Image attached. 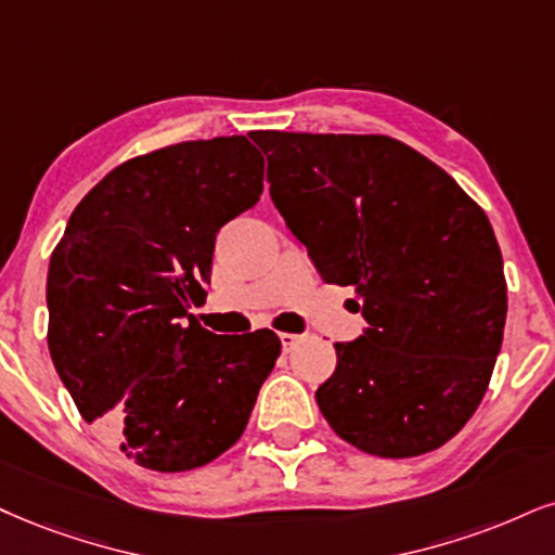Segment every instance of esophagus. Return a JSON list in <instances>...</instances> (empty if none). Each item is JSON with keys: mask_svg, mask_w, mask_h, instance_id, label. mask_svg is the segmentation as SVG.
I'll list each match as a JSON object with an SVG mask.
<instances>
[{"mask_svg": "<svg viewBox=\"0 0 555 555\" xmlns=\"http://www.w3.org/2000/svg\"><path fill=\"white\" fill-rule=\"evenodd\" d=\"M280 341H283V350H285V352H291L293 347H296L298 341H300V337H298V334L285 332V334H280Z\"/></svg>", "mask_w": 555, "mask_h": 555, "instance_id": "obj_1", "label": "esophagus"}]
</instances>
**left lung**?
Here are the masks:
<instances>
[{
	"instance_id": "1",
	"label": "left lung",
	"mask_w": 555,
	"mask_h": 555,
	"mask_svg": "<svg viewBox=\"0 0 555 555\" xmlns=\"http://www.w3.org/2000/svg\"><path fill=\"white\" fill-rule=\"evenodd\" d=\"M270 195L324 283L352 285L367 330L337 341L317 403L378 457L437 450L487 393L507 280L487 214L391 135L255 131Z\"/></svg>"
}]
</instances>
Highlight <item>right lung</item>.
<instances>
[{"instance_id": "obj_1", "label": "right lung", "mask_w": 555, "mask_h": 555, "mask_svg": "<svg viewBox=\"0 0 555 555\" xmlns=\"http://www.w3.org/2000/svg\"><path fill=\"white\" fill-rule=\"evenodd\" d=\"M246 135L182 141L105 175L48 264V350L79 414L143 468L193 470L242 437L280 339L218 337L205 300L216 234L262 195Z\"/></svg>"}]
</instances>
